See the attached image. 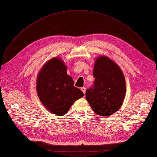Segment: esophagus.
<instances>
[{"label": "esophagus", "instance_id": "34e87169", "mask_svg": "<svg viewBox=\"0 0 157 157\" xmlns=\"http://www.w3.org/2000/svg\"><path fill=\"white\" fill-rule=\"evenodd\" d=\"M81 90H82V92L84 93V94H85V92H86V88H85V87H82V88H81Z\"/></svg>", "mask_w": 157, "mask_h": 157}]
</instances>
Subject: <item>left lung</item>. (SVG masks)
<instances>
[{
	"instance_id": "1",
	"label": "left lung",
	"mask_w": 157,
	"mask_h": 157,
	"mask_svg": "<svg viewBox=\"0 0 157 157\" xmlns=\"http://www.w3.org/2000/svg\"><path fill=\"white\" fill-rule=\"evenodd\" d=\"M93 85L85 96L95 113L108 116L121 106L126 94L124 76L119 66L106 56L99 57L95 63Z\"/></svg>"
}]
</instances>
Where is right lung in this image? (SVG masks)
I'll return each instance as SVG.
<instances>
[{"instance_id": "add662e5", "label": "right lung", "mask_w": 157, "mask_h": 157, "mask_svg": "<svg viewBox=\"0 0 157 157\" xmlns=\"http://www.w3.org/2000/svg\"><path fill=\"white\" fill-rule=\"evenodd\" d=\"M36 90L40 101L49 112L63 115L83 92L74 86L62 60L54 58L42 68L38 76Z\"/></svg>"}]
</instances>
